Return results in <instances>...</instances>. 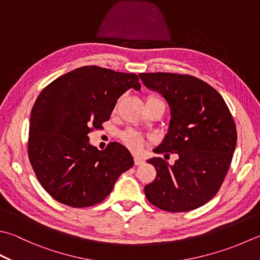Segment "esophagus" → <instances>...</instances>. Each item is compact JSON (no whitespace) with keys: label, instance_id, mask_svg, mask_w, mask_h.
<instances>
[{"label":"esophagus","instance_id":"esophagus-1","mask_svg":"<svg viewBox=\"0 0 260 260\" xmlns=\"http://www.w3.org/2000/svg\"><path fill=\"white\" fill-rule=\"evenodd\" d=\"M134 164H135V166H141V165H143L144 164V160L142 159L141 156H134Z\"/></svg>","mask_w":260,"mask_h":260}]
</instances>
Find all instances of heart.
<instances>
[{
	"instance_id": "heart-1",
	"label": "heart",
	"mask_w": 260,
	"mask_h": 260,
	"mask_svg": "<svg viewBox=\"0 0 260 260\" xmlns=\"http://www.w3.org/2000/svg\"><path fill=\"white\" fill-rule=\"evenodd\" d=\"M150 103H159L165 106L164 101H162L159 96L153 95V94H150L146 96L145 104H150ZM115 109H117V105L115 106ZM120 140L124 142V144L127 147H129V149L133 151H139L141 147L145 144V137L141 133H139V132H135L132 129L123 132V133L120 134Z\"/></svg>"
}]
</instances>
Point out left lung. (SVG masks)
Here are the masks:
<instances>
[{"label":"left lung","mask_w":260,"mask_h":260,"mask_svg":"<svg viewBox=\"0 0 260 260\" xmlns=\"http://www.w3.org/2000/svg\"><path fill=\"white\" fill-rule=\"evenodd\" d=\"M145 86L168 101V134L154 153L178 155L174 165L162 157L147 162L155 179L144 188L152 205L167 212H188L216 195L230 168L237 128L224 99L204 81L188 74L140 73Z\"/></svg>","instance_id":"1"}]
</instances>
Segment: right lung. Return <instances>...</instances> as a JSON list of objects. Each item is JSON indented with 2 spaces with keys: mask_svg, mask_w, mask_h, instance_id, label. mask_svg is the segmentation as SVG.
Here are the masks:
<instances>
[{
  "mask_svg": "<svg viewBox=\"0 0 260 260\" xmlns=\"http://www.w3.org/2000/svg\"><path fill=\"white\" fill-rule=\"evenodd\" d=\"M141 89L134 73L82 66L40 92L29 125L28 156L44 189L62 204L88 207L103 202L134 165L129 151L111 142L99 151L89 133L103 128L117 99Z\"/></svg>",
  "mask_w": 260,
  "mask_h": 260,
  "instance_id": "1",
  "label": "right lung"
}]
</instances>
